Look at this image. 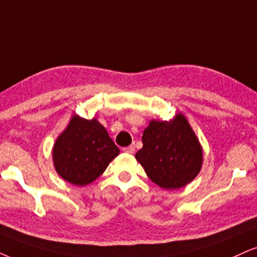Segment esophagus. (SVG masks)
I'll return each instance as SVG.
<instances>
[{"label":"esophagus","instance_id":"esophagus-1","mask_svg":"<svg viewBox=\"0 0 257 257\" xmlns=\"http://www.w3.org/2000/svg\"><path fill=\"white\" fill-rule=\"evenodd\" d=\"M122 151H123V153H126V154H134L135 153V147H134V145H130V147L123 148Z\"/></svg>","mask_w":257,"mask_h":257}]
</instances>
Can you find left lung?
<instances>
[{
	"instance_id": "8db88e82",
	"label": "left lung",
	"mask_w": 257,
	"mask_h": 257,
	"mask_svg": "<svg viewBox=\"0 0 257 257\" xmlns=\"http://www.w3.org/2000/svg\"><path fill=\"white\" fill-rule=\"evenodd\" d=\"M142 141L143 148L136 158L151 181L162 188H181L200 172L201 147L182 114L172 121L151 120Z\"/></svg>"
}]
</instances>
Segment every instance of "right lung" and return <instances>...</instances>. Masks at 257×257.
<instances>
[{
  "instance_id": "add662e5",
  "label": "right lung",
  "mask_w": 257,
  "mask_h": 257,
  "mask_svg": "<svg viewBox=\"0 0 257 257\" xmlns=\"http://www.w3.org/2000/svg\"><path fill=\"white\" fill-rule=\"evenodd\" d=\"M119 155V148L96 119L74 115L53 147L57 173L75 186L93 182Z\"/></svg>"
}]
</instances>
